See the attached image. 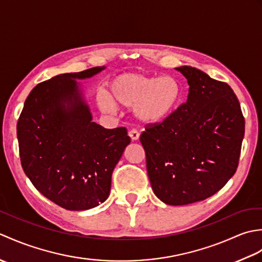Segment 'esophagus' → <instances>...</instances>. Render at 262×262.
<instances>
[{
    "label": "esophagus",
    "instance_id": "34e87169",
    "mask_svg": "<svg viewBox=\"0 0 262 262\" xmlns=\"http://www.w3.org/2000/svg\"><path fill=\"white\" fill-rule=\"evenodd\" d=\"M128 135H129V137L132 138V141H134V142H136L138 138H140V133H138L136 129L129 130V133H128Z\"/></svg>",
    "mask_w": 262,
    "mask_h": 262
}]
</instances>
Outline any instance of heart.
<instances>
[{
	"label": "heart",
	"instance_id": "b5f03b06",
	"mask_svg": "<svg viewBox=\"0 0 262 262\" xmlns=\"http://www.w3.org/2000/svg\"><path fill=\"white\" fill-rule=\"evenodd\" d=\"M181 99V85L173 76H147L126 73L109 83V94L99 93V107L113 113L117 104L133 107V114L143 124H157L177 110Z\"/></svg>",
	"mask_w": 262,
	"mask_h": 262
}]
</instances>
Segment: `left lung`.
Instances as JSON below:
<instances>
[{
	"label": "left lung",
	"instance_id": "left-lung-1",
	"mask_svg": "<svg viewBox=\"0 0 262 262\" xmlns=\"http://www.w3.org/2000/svg\"><path fill=\"white\" fill-rule=\"evenodd\" d=\"M187 101L141 135L147 174L161 202L182 206L213 196L235 173L244 136L240 102L226 83L191 66L176 68Z\"/></svg>",
	"mask_w": 262,
	"mask_h": 262
}]
</instances>
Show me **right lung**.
Instances as JSON below:
<instances>
[{"instance_id": "obj_1", "label": "right lung", "mask_w": 262, "mask_h": 262, "mask_svg": "<svg viewBox=\"0 0 262 262\" xmlns=\"http://www.w3.org/2000/svg\"><path fill=\"white\" fill-rule=\"evenodd\" d=\"M105 66L64 73L32 89L16 125L21 164L43 196L69 210L97 207L109 197L111 176L130 143L125 127L93 121L83 85Z\"/></svg>"}]
</instances>
